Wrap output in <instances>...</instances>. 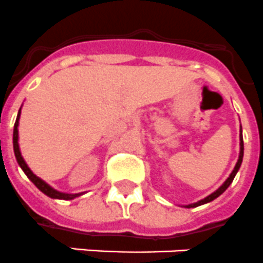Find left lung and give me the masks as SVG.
Here are the masks:
<instances>
[{"instance_id":"8db88e82","label":"left lung","mask_w":263,"mask_h":263,"mask_svg":"<svg viewBox=\"0 0 263 263\" xmlns=\"http://www.w3.org/2000/svg\"><path fill=\"white\" fill-rule=\"evenodd\" d=\"M239 137H240V138H239V140H240L239 158H238V162H236L235 168H234V171H233V172H231V175H230L229 179L226 180L224 183H223V185L220 186L219 190L215 191L214 194H211V195H210V196H207V197H205V199H203V200L197 201V203H194V204L185 205V208H194V207H197V205H201V204H205V203H210V201H212V200H214V199H216V197H218V196H220V195H222L223 192H224V191L227 190V188H229L230 184L233 183L234 177H235L236 172H238V169L240 168V164H242V160H243V137H242V130H240V136H239Z\"/></svg>"}]
</instances>
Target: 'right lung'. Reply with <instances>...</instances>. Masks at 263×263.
Wrapping results in <instances>:
<instances>
[{"label":"right lung","mask_w":263,"mask_h":263,"mask_svg":"<svg viewBox=\"0 0 263 263\" xmlns=\"http://www.w3.org/2000/svg\"><path fill=\"white\" fill-rule=\"evenodd\" d=\"M20 112H21V108L18 110L16 123H14V130H13V149H14V155H16L18 165L21 166V169H23L24 172H25V175L29 177L30 181H32L34 185L37 186L39 190H40L43 194L47 195V196L52 197V199H63V200H71V199H73V197L79 196V194H75V195L63 194V192H59V191L53 190V188H52V186H49L48 184L45 183V181H43L41 179H39L37 176L33 175V172H32L29 168H28V165L25 164V161H24L23 156H21V153H20V147H18V129H17V127H18Z\"/></svg>","instance_id":"add662e5"}]
</instances>
